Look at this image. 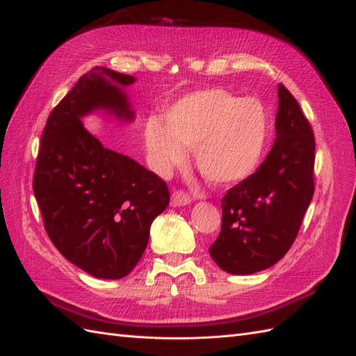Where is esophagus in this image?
Here are the masks:
<instances>
[{
    "instance_id": "34e87169",
    "label": "esophagus",
    "mask_w": 356,
    "mask_h": 356,
    "mask_svg": "<svg viewBox=\"0 0 356 356\" xmlns=\"http://www.w3.org/2000/svg\"><path fill=\"white\" fill-rule=\"evenodd\" d=\"M192 201L191 195H188L185 191H175L171 195V206L172 207H180V206H188Z\"/></svg>"
}]
</instances>
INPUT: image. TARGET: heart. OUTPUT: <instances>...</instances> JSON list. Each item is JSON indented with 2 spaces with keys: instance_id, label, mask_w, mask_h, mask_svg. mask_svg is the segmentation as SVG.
<instances>
[{
  "instance_id": "b5f03b06",
  "label": "heart",
  "mask_w": 356,
  "mask_h": 356,
  "mask_svg": "<svg viewBox=\"0 0 356 356\" xmlns=\"http://www.w3.org/2000/svg\"><path fill=\"white\" fill-rule=\"evenodd\" d=\"M270 136V115L259 99L225 89L188 94L170 106L164 120L150 116L143 131L150 167L158 175L184 164L186 149L198 171L215 185H234L259 165Z\"/></svg>"
}]
</instances>
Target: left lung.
Returning a JSON list of instances; mask_svg holds the SVG:
<instances>
[{
    "instance_id": "left-lung-1",
    "label": "left lung",
    "mask_w": 356,
    "mask_h": 356,
    "mask_svg": "<svg viewBox=\"0 0 356 356\" xmlns=\"http://www.w3.org/2000/svg\"><path fill=\"white\" fill-rule=\"evenodd\" d=\"M276 141L267 158L220 201L222 227L209 252L231 274L274 266L296 240L314 192V137L297 99L279 85Z\"/></svg>"
}]
</instances>
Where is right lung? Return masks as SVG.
<instances>
[{"mask_svg": "<svg viewBox=\"0 0 356 356\" xmlns=\"http://www.w3.org/2000/svg\"><path fill=\"white\" fill-rule=\"evenodd\" d=\"M133 76L94 67L49 115L33 189L60 255L99 279H122L143 257L154 219L170 202L167 184L137 161L101 145L85 115L104 108L133 120L122 88Z\"/></svg>", "mask_w": 356, "mask_h": 356, "instance_id": "1", "label": "right lung"}]
</instances>
